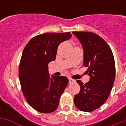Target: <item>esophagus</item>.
Listing matches in <instances>:
<instances>
[{
    "mask_svg": "<svg viewBox=\"0 0 126 126\" xmlns=\"http://www.w3.org/2000/svg\"><path fill=\"white\" fill-rule=\"evenodd\" d=\"M69 84H71V83L74 82V80H73V79H71V78H69Z\"/></svg>",
    "mask_w": 126,
    "mask_h": 126,
    "instance_id": "1",
    "label": "esophagus"
}]
</instances>
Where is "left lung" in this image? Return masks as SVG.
I'll return each instance as SVG.
<instances>
[{
  "instance_id": "obj_1",
  "label": "left lung",
  "mask_w": 126,
  "mask_h": 126,
  "mask_svg": "<svg viewBox=\"0 0 126 126\" xmlns=\"http://www.w3.org/2000/svg\"><path fill=\"white\" fill-rule=\"evenodd\" d=\"M82 45L84 65L90 80L83 84L77 80L80 90L74 97L76 107L84 112H92L101 107L107 100L115 80V62L110 47L103 38L90 32H73Z\"/></svg>"
}]
</instances>
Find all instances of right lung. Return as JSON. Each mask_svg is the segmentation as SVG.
I'll return each mask as SVG.
<instances>
[{
  "instance_id": "1",
  "label": "right lung",
  "mask_w": 126,
  "mask_h": 126,
  "mask_svg": "<svg viewBox=\"0 0 126 126\" xmlns=\"http://www.w3.org/2000/svg\"><path fill=\"white\" fill-rule=\"evenodd\" d=\"M71 36L70 32L39 34L31 38L23 51L19 66L21 88L29 105L39 112L55 111L69 83L66 77H49L47 67L55 59L58 46Z\"/></svg>"
}]
</instances>
